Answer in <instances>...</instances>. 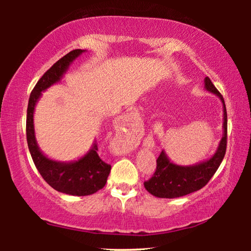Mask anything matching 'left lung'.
<instances>
[{
    "instance_id": "obj_1",
    "label": "left lung",
    "mask_w": 251,
    "mask_h": 251,
    "mask_svg": "<svg viewBox=\"0 0 251 251\" xmlns=\"http://www.w3.org/2000/svg\"><path fill=\"white\" fill-rule=\"evenodd\" d=\"M205 89L217 95L224 105V135L219 143L217 152L208 161L195 166L181 167L170 162L166 153L161 152L156 160V169L153 176L144 183V186L151 194L157 198H180L201 190L211 179L218 167L221 166L226 153L227 145V113L225 101L208 76L204 80Z\"/></svg>"
}]
</instances>
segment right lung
<instances>
[{"label": "right lung", "instance_id": "obj_1", "mask_svg": "<svg viewBox=\"0 0 251 251\" xmlns=\"http://www.w3.org/2000/svg\"><path fill=\"white\" fill-rule=\"evenodd\" d=\"M83 51L81 49H76L65 54L37 81L30 92L26 119L27 144L34 164L41 176L56 191L65 194L77 195V197L90 195L101 190L111 173V164L104 162L98 155L97 143L94 144L90 152L75 162L65 163L48 159L46 155H43L36 144L35 135H34L33 113L41 92L59 81L70 64Z\"/></svg>", "mask_w": 251, "mask_h": 251}]
</instances>
